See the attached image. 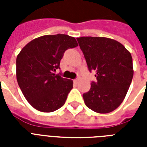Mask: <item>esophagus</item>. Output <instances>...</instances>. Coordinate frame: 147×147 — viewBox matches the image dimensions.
<instances>
[{
    "label": "esophagus",
    "mask_w": 147,
    "mask_h": 147,
    "mask_svg": "<svg viewBox=\"0 0 147 147\" xmlns=\"http://www.w3.org/2000/svg\"><path fill=\"white\" fill-rule=\"evenodd\" d=\"M74 83H77L78 82V78H76V79H74L73 80Z\"/></svg>",
    "instance_id": "34e87169"
}]
</instances>
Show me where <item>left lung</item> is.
Listing matches in <instances>:
<instances>
[{
    "label": "left lung",
    "mask_w": 147,
    "mask_h": 147,
    "mask_svg": "<svg viewBox=\"0 0 147 147\" xmlns=\"http://www.w3.org/2000/svg\"><path fill=\"white\" fill-rule=\"evenodd\" d=\"M89 71L97 82L83 94L85 104L92 111L106 114L121 105L134 76L131 54L121 42L106 37L77 38Z\"/></svg>",
    "instance_id": "1"
}]
</instances>
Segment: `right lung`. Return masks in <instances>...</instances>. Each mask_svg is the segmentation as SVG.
Wrapping results in <instances>:
<instances>
[{"label": "right lung", "instance_id": "right-lung-1", "mask_svg": "<svg viewBox=\"0 0 147 147\" xmlns=\"http://www.w3.org/2000/svg\"><path fill=\"white\" fill-rule=\"evenodd\" d=\"M77 46L76 39L65 34L46 35L30 41L18 54L17 82L35 109L53 112L64 105L73 82L55 72L65 50Z\"/></svg>", "mask_w": 147, "mask_h": 147}]
</instances>
